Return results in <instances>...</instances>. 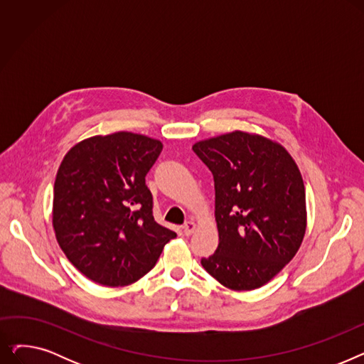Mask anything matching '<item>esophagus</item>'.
I'll use <instances>...</instances> for the list:
<instances>
[{"label":"esophagus","mask_w":364,"mask_h":364,"mask_svg":"<svg viewBox=\"0 0 364 364\" xmlns=\"http://www.w3.org/2000/svg\"><path fill=\"white\" fill-rule=\"evenodd\" d=\"M183 230H184V235L186 236H190L195 230H196V224L193 221H187L184 225H183Z\"/></svg>","instance_id":"esophagus-1"}]
</instances>
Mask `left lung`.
Here are the masks:
<instances>
[{
	"label": "left lung",
	"instance_id": "obj_1",
	"mask_svg": "<svg viewBox=\"0 0 364 364\" xmlns=\"http://www.w3.org/2000/svg\"><path fill=\"white\" fill-rule=\"evenodd\" d=\"M215 183L220 243L203 269L232 291L269 283L291 262L307 228L302 176L280 143L233 131L193 144Z\"/></svg>",
	"mask_w": 364,
	"mask_h": 364
}]
</instances>
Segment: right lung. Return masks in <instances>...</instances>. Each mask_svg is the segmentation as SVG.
<instances>
[{"mask_svg": "<svg viewBox=\"0 0 364 364\" xmlns=\"http://www.w3.org/2000/svg\"><path fill=\"white\" fill-rule=\"evenodd\" d=\"M162 143L118 131L75 144L57 171L53 228L68 259L90 280L127 286L155 267L177 235L153 218L146 174Z\"/></svg>", "mask_w": 364, "mask_h": 364, "instance_id": "obj_1", "label": "right lung"}]
</instances>
